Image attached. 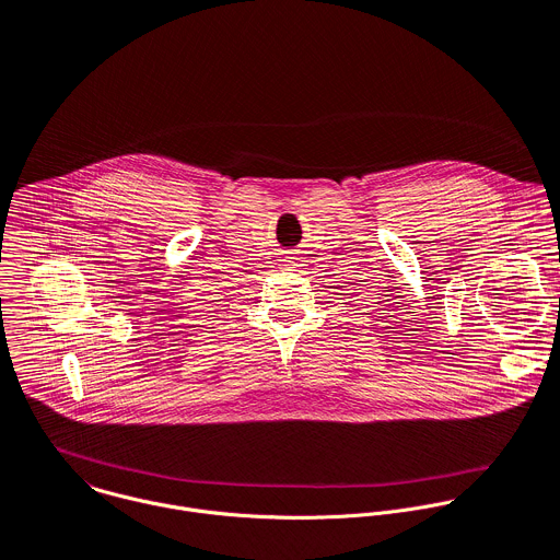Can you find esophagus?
Listing matches in <instances>:
<instances>
[{"label": "esophagus", "mask_w": 560, "mask_h": 560, "mask_svg": "<svg viewBox=\"0 0 560 560\" xmlns=\"http://www.w3.org/2000/svg\"><path fill=\"white\" fill-rule=\"evenodd\" d=\"M291 258H293V260H287V262H291V265H295V256H291Z\"/></svg>", "instance_id": "esophagus-1"}]
</instances>
